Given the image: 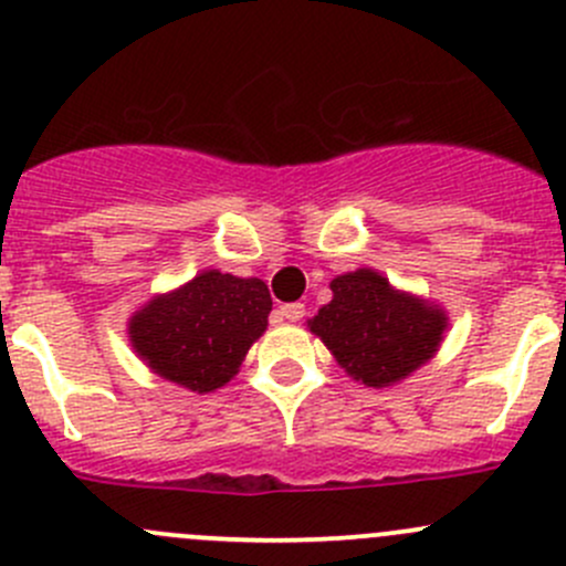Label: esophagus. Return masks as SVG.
<instances>
[{
	"mask_svg": "<svg viewBox=\"0 0 566 566\" xmlns=\"http://www.w3.org/2000/svg\"><path fill=\"white\" fill-rule=\"evenodd\" d=\"M281 313L283 318H289V322H300L302 316H305V305L302 302H289V305H281Z\"/></svg>",
	"mask_w": 566,
	"mask_h": 566,
	"instance_id": "esophagus-1",
	"label": "esophagus"
}]
</instances>
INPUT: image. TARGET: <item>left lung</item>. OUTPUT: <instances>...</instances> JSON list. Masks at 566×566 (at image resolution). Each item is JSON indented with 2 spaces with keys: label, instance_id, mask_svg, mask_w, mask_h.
Here are the masks:
<instances>
[{
  "label": "left lung",
  "instance_id": "left-lung-1",
  "mask_svg": "<svg viewBox=\"0 0 566 566\" xmlns=\"http://www.w3.org/2000/svg\"><path fill=\"white\" fill-rule=\"evenodd\" d=\"M329 289L333 300L307 318V329L355 382L388 388L438 355L449 329L440 305L399 291L368 266L333 277Z\"/></svg>",
  "mask_w": 566,
  "mask_h": 566
}]
</instances>
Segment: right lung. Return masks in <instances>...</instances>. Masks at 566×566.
Returning a JSON list of instances; mask_svg holds the SVG:
<instances>
[{"instance_id":"add662e5","label":"right lung","mask_w":566,"mask_h":566,"mask_svg":"<svg viewBox=\"0 0 566 566\" xmlns=\"http://www.w3.org/2000/svg\"><path fill=\"white\" fill-rule=\"evenodd\" d=\"M270 311L264 281L203 270L189 283L150 296L126 329L150 371L192 394H211L237 377L248 349L264 335Z\"/></svg>"}]
</instances>
